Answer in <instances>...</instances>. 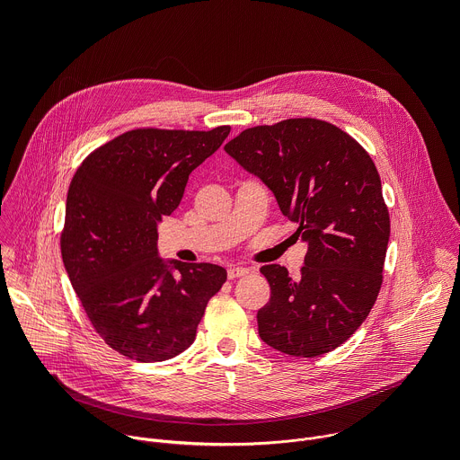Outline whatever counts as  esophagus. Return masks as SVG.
<instances>
[{"label": "esophagus", "mask_w": 460, "mask_h": 460, "mask_svg": "<svg viewBox=\"0 0 460 460\" xmlns=\"http://www.w3.org/2000/svg\"><path fill=\"white\" fill-rule=\"evenodd\" d=\"M245 275H249L247 268H240V266L227 268V279L229 280H234V279H240V277H245Z\"/></svg>", "instance_id": "obj_1"}]
</instances>
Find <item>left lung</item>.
<instances>
[{
    "mask_svg": "<svg viewBox=\"0 0 460 460\" xmlns=\"http://www.w3.org/2000/svg\"><path fill=\"white\" fill-rule=\"evenodd\" d=\"M275 194L307 242L300 279L261 266L271 298L256 314L258 335L291 357H318L344 344L369 314L389 242L378 171L342 128L289 118L242 130L226 147Z\"/></svg>",
    "mask_w": 460,
    "mask_h": 460,
    "instance_id": "left-lung-1",
    "label": "left lung"
}]
</instances>
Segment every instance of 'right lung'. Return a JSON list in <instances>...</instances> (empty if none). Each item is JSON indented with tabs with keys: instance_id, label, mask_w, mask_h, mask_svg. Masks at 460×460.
<instances>
[{
	"instance_id": "1",
	"label": "right lung",
	"mask_w": 460,
	"mask_h": 460,
	"mask_svg": "<svg viewBox=\"0 0 460 460\" xmlns=\"http://www.w3.org/2000/svg\"><path fill=\"white\" fill-rule=\"evenodd\" d=\"M229 130H127L73 176L61 231L65 271L96 333L127 358L162 362L187 349L227 279L215 264L162 260L156 242L189 174Z\"/></svg>"
}]
</instances>
